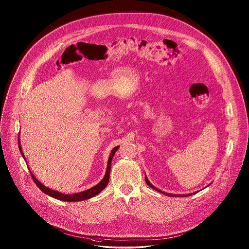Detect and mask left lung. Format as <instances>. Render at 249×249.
Returning <instances> with one entry per match:
<instances>
[{"instance_id":"8db88e82","label":"left lung","mask_w":249,"mask_h":249,"mask_svg":"<svg viewBox=\"0 0 249 249\" xmlns=\"http://www.w3.org/2000/svg\"><path fill=\"white\" fill-rule=\"evenodd\" d=\"M144 180H145V183L150 187V188H152V189H154V190H156V191H158L159 193H162V194H164V195H166L167 196H174V197H177V196H178V197H185V196H192L191 194L190 195H172V194H168V193H164V192H162V191H160V190H158L157 188H155L149 181H148V179H147V178L145 177L144 178ZM210 185V184H209ZM208 185V186H209Z\"/></svg>"}]
</instances>
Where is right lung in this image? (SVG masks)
<instances>
[{
  "instance_id": "1",
  "label": "right lung",
  "mask_w": 249,
  "mask_h": 249,
  "mask_svg": "<svg viewBox=\"0 0 249 249\" xmlns=\"http://www.w3.org/2000/svg\"><path fill=\"white\" fill-rule=\"evenodd\" d=\"M18 144H19V149H20V152L23 156V158L25 159L26 161V158H25V155H24V152L22 150V146H21V142H20V133H19V138H18ZM120 146H115L112 150H111V153L109 155V158H108V163H107V170L106 175H105V178H103L99 184H97L96 186L86 190V191H83V192H80V193H77V194H72V195H67V194H62V193H59L57 191H54V190H52L46 186H44L37 178L34 176L33 172H31V175L33 177L34 181L36 182V186L46 195L53 197V198H56L58 200H62V201H69V202H72V201H81V200H85V199H89L97 195H99L108 184L109 182V176H110V169H111V161H112V158L115 154V152L118 150Z\"/></svg>"
}]
</instances>
